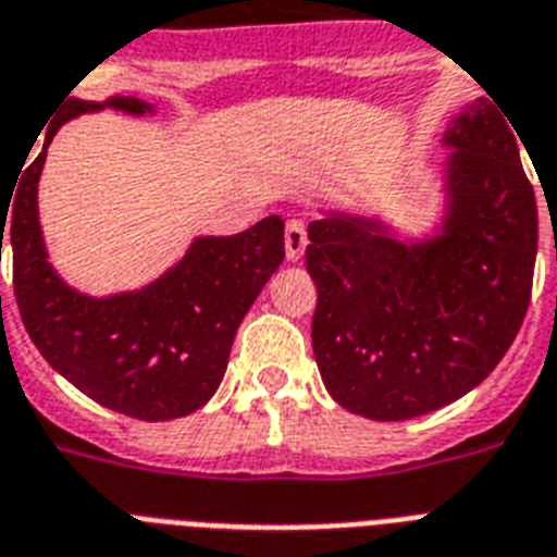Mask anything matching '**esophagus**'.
<instances>
[{"instance_id": "1", "label": "esophagus", "mask_w": 557, "mask_h": 557, "mask_svg": "<svg viewBox=\"0 0 557 557\" xmlns=\"http://www.w3.org/2000/svg\"><path fill=\"white\" fill-rule=\"evenodd\" d=\"M309 236H306V225L300 219H288L286 222V260L297 262L304 257Z\"/></svg>"}]
</instances>
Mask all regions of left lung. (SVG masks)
<instances>
[{
  "label": "left lung",
  "instance_id": "left-lung-1",
  "mask_svg": "<svg viewBox=\"0 0 557 557\" xmlns=\"http://www.w3.org/2000/svg\"><path fill=\"white\" fill-rule=\"evenodd\" d=\"M442 210L424 234L375 213L309 222L312 349L332 398L375 422L457 401L500 364L527 318L537 205L500 107L476 98L442 135Z\"/></svg>",
  "mask_w": 557,
  "mask_h": 557
}]
</instances>
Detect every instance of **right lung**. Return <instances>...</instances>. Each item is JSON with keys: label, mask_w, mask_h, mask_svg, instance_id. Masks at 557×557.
<instances>
[{"label": "right lung", "mask_w": 557, "mask_h": 557, "mask_svg": "<svg viewBox=\"0 0 557 557\" xmlns=\"http://www.w3.org/2000/svg\"><path fill=\"white\" fill-rule=\"evenodd\" d=\"M103 109L156 115L152 103L133 95L65 100L13 201L0 205V253L8 236L22 323L48 364L109 410L168 422L199 410L216 393L239 323L286 257L283 219L265 216L243 234L196 236L182 260L133 292L91 297L69 286L48 260L39 176L57 129Z\"/></svg>", "instance_id": "1"}]
</instances>
